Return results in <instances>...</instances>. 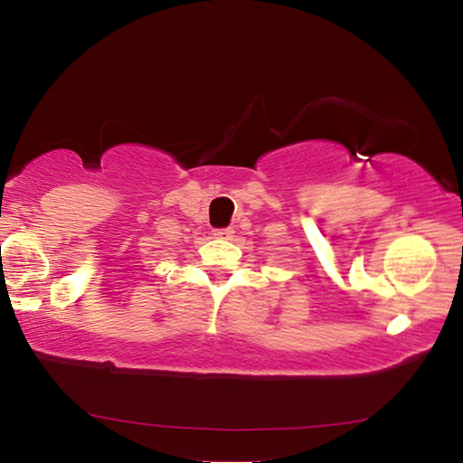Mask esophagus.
<instances>
[{
	"label": "esophagus",
	"mask_w": 463,
	"mask_h": 463,
	"mask_svg": "<svg viewBox=\"0 0 463 463\" xmlns=\"http://www.w3.org/2000/svg\"><path fill=\"white\" fill-rule=\"evenodd\" d=\"M232 235H235L232 228H218V231H213L215 239H232Z\"/></svg>",
	"instance_id": "esophagus-1"
}]
</instances>
